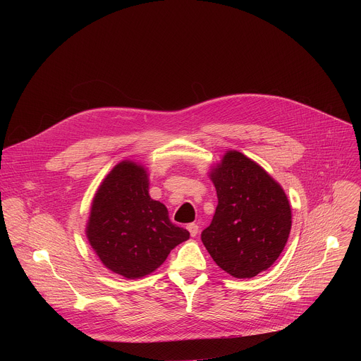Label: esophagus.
I'll return each instance as SVG.
<instances>
[{"label": "esophagus", "instance_id": "1", "mask_svg": "<svg viewBox=\"0 0 361 361\" xmlns=\"http://www.w3.org/2000/svg\"><path fill=\"white\" fill-rule=\"evenodd\" d=\"M198 228H200V227H198L195 223H191V224H188V226H187V230L190 231L191 237H195V235L198 234Z\"/></svg>", "mask_w": 361, "mask_h": 361}]
</instances>
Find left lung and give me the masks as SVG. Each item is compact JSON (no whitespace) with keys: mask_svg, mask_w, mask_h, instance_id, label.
<instances>
[{"mask_svg":"<svg viewBox=\"0 0 361 361\" xmlns=\"http://www.w3.org/2000/svg\"><path fill=\"white\" fill-rule=\"evenodd\" d=\"M219 204L201 241L216 264L237 279H251L274 264L291 228L283 188L238 151H228L212 173Z\"/></svg>","mask_w":361,"mask_h":361,"instance_id":"obj_1","label":"left lung"}]
</instances>
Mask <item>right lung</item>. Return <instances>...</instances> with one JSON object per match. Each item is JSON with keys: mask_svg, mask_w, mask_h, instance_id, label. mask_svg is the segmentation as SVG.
<instances>
[{"mask_svg": "<svg viewBox=\"0 0 361 361\" xmlns=\"http://www.w3.org/2000/svg\"><path fill=\"white\" fill-rule=\"evenodd\" d=\"M87 237L107 269L140 279L159 269L190 233L169 219L164 204L148 195L141 166L124 161L99 185L87 224Z\"/></svg>", "mask_w": 361, "mask_h": 361, "instance_id": "add662e5", "label": "right lung"}]
</instances>
